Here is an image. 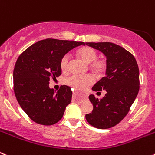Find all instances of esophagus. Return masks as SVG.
I'll list each match as a JSON object with an SVG mask.
<instances>
[{"instance_id":"esophagus-1","label":"esophagus","mask_w":155,"mask_h":155,"mask_svg":"<svg viewBox=\"0 0 155 155\" xmlns=\"http://www.w3.org/2000/svg\"><path fill=\"white\" fill-rule=\"evenodd\" d=\"M76 93H77L76 91H74V92H73L74 95V94H76ZM80 95H81V99H85V98H87V96H86V95L84 94H81Z\"/></svg>"}]
</instances>
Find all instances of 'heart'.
Masks as SVG:
<instances>
[{
  "mask_svg": "<svg viewBox=\"0 0 155 155\" xmlns=\"http://www.w3.org/2000/svg\"><path fill=\"white\" fill-rule=\"evenodd\" d=\"M79 57L84 60L87 64H90V68L98 75H101L105 73L106 70V63L103 61L97 60L98 53L93 48L87 46L81 48L78 52ZM70 55L68 53L65 54L61 58L60 66L63 72L68 71L69 67ZM94 79L93 76L90 74L81 76V75H72L65 80V83L68 85L74 87L75 89L82 90L84 89L87 86L91 85L94 83Z\"/></svg>",
  "mask_w": 155,
  "mask_h": 155,
  "instance_id": "heart-1",
  "label": "heart"
}]
</instances>
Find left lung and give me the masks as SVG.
Wrapping results in <instances>:
<instances>
[{"instance_id":"8db88e82","label":"left lung","mask_w":155,"mask_h":155,"mask_svg":"<svg viewBox=\"0 0 155 155\" xmlns=\"http://www.w3.org/2000/svg\"><path fill=\"white\" fill-rule=\"evenodd\" d=\"M106 57L105 76L92 87L94 91L105 90L101 99L90 94L93 105L86 120L98 129H109L127 116L140 88L139 68L136 59L129 51L113 42H86Z\"/></svg>"}]
</instances>
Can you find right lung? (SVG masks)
<instances>
[{
  "label": "right lung",
  "instance_id": "right-lung-1",
  "mask_svg": "<svg viewBox=\"0 0 155 155\" xmlns=\"http://www.w3.org/2000/svg\"><path fill=\"white\" fill-rule=\"evenodd\" d=\"M84 42L46 39L35 42L19 56L13 72L14 91L21 109L32 121L50 126L62 119L72 98L71 87L55 92L50 80L61 74L60 63L66 53Z\"/></svg>",
  "mask_w": 155,
  "mask_h": 155
}]
</instances>
